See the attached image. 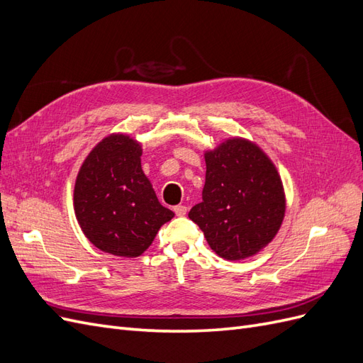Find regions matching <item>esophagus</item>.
Listing matches in <instances>:
<instances>
[{
    "instance_id": "1",
    "label": "esophagus",
    "mask_w": 363,
    "mask_h": 363,
    "mask_svg": "<svg viewBox=\"0 0 363 363\" xmlns=\"http://www.w3.org/2000/svg\"><path fill=\"white\" fill-rule=\"evenodd\" d=\"M174 212L177 216H183L186 215V212H188V207L183 206V204H179V206H174Z\"/></svg>"
}]
</instances>
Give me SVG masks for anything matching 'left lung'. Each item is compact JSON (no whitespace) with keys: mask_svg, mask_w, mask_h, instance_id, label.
Wrapping results in <instances>:
<instances>
[{"mask_svg":"<svg viewBox=\"0 0 363 363\" xmlns=\"http://www.w3.org/2000/svg\"><path fill=\"white\" fill-rule=\"evenodd\" d=\"M203 201L189 218L219 257L240 260L257 255L276 238L286 196L276 164L257 144L228 138L204 151Z\"/></svg>","mask_w":363,"mask_h":363,"instance_id":"1","label":"left lung"}]
</instances>
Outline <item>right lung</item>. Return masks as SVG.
Listing matches in <instances>:
<instances>
[{"instance_id":"right-lung-1","label":"right lung","mask_w":363,"mask_h":363,"mask_svg":"<svg viewBox=\"0 0 363 363\" xmlns=\"http://www.w3.org/2000/svg\"><path fill=\"white\" fill-rule=\"evenodd\" d=\"M142 145L124 133L101 139L87 155L74 186V212L98 250L138 257L174 212L163 207L142 171Z\"/></svg>"}]
</instances>
